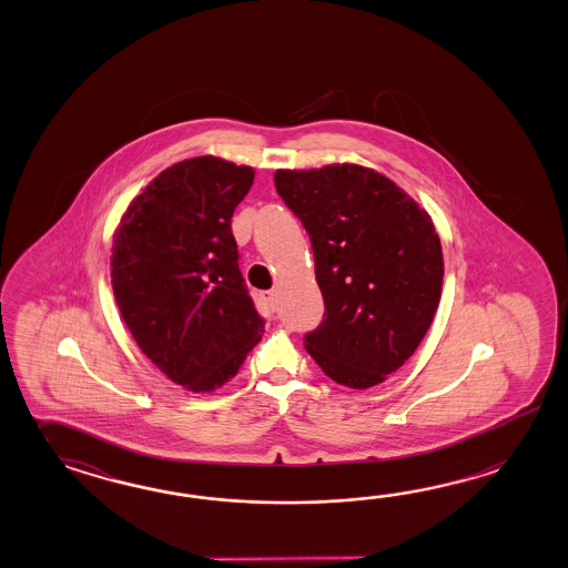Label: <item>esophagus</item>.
I'll list each match as a JSON object with an SVG mask.
<instances>
[{
	"label": "esophagus",
	"instance_id": "1",
	"mask_svg": "<svg viewBox=\"0 0 568 568\" xmlns=\"http://www.w3.org/2000/svg\"><path fill=\"white\" fill-rule=\"evenodd\" d=\"M263 300H265L266 305L275 312L277 310V293L275 291H263Z\"/></svg>",
	"mask_w": 568,
	"mask_h": 568
}]
</instances>
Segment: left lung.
<instances>
[{
  "label": "left lung",
  "mask_w": 568,
  "mask_h": 568,
  "mask_svg": "<svg viewBox=\"0 0 568 568\" xmlns=\"http://www.w3.org/2000/svg\"><path fill=\"white\" fill-rule=\"evenodd\" d=\"M312 240L322 324L305 351L338 385L368 389L416 353L444 277L436 227L392 179L361 164L275 173Z\"/></svg>",
  "instance_id": "8db88e82"
}]
</instances>
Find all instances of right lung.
Returning a JSON list of instances; mask_svg holds the SVG:
<instances>
[{
	"instance_id": "obj_1",
	"label": "right lung",
	"mask_w": 568,
	"mask_h": 568,
	"mask_svg": "<svg viewBox=\"0 0 568 568\" xmlns=\"http://www.w3.org/2000/svg\"><path fill=\"white\" fill-rule=\"evenodd\" d=\"M253 181L251 166L217 156L181 161L152 179L115 230L120 314L140 351L193 393L234 377L265 332L230 226Z\"/></svg>"
}]
</instances>
